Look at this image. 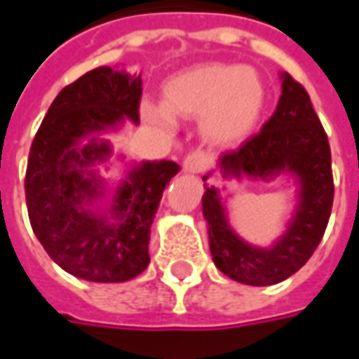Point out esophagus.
<instances>
[{"instance_id": "1", "label": "esophagus", "mask_w": 359, "mask_h": 359, "mask_svg": "<svg viewBox=\"0 0 359 359\" xmlns=\"http://www.w3.org/2000/svg\"><path fill=\"white\" fill-rule=\"evenodd\" d=\"M211 167V158L203 152H194L184 159V171L190 175H201Z\"/></svg>"}]
</instances>
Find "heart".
Wrapping results in <instances>:
<instances>
[{"label": "heart", "mask_w": 359, "mask_h": 359, "mask_svg": "<svg viewBox=\"0 0 359 359\" xmlns=\"http://www.w3.org/2000/svg\"><path fill=\"white\" fill-rule=\"evenodd\" d=\"M163 102L142 104L146 119L171 129L172 116L200 118L207 142L232 148L255 133L266 104V89L249 66L205 62L175 74L163 85Z\"/></svg>", "instance_id": "obj_1"}]
</instances>
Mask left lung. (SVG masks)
<instances>
[{
    "label": "left lung",
    "instance_id": "1",
    "mask_svg": "<svg viewBox=\"0 0 359 359\" xmlns=\"http://www.w3.org/2000/svg\"><path fill=\"white\" fill-rule=\"evenodd\" d=\"M281 97L261 133L219 159L222 179L274 180L287 175L297 184V205L285 232L270 247H259L230 226L220 190L207 187L201 207L215 266L228 278L264 287L287 280L320 245L333 207V175L327 135L306 89L281 72ZM207 180V177H203Z\"/></svg>",
    "mask_w": 359,
    "mask_h": 359
}]
</instances>
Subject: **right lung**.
I'll list each match as a JSON object with an SVG mask.
<instances>
[{
  "instance_id": "add662e5",
  "label": "right lung",
  "mask_w": 359,
  "mask_h": 359,
  "mask_svg": "<svg viewBox=\"0 0 359 359\" xmlns=\"http://www.w3.org/2000/svg\"><path fill=\"white\" fill-rule=\"evenodd\" d=\"M140 74L98 66L66 85L45 114L26 169V205L34 233L68 274L119 283L144 272L150 226L179 163L140 161L106 205V180L95 169L112 156L104 133L127 119L139 126Z\"/></svg>"
}]
</instances>
